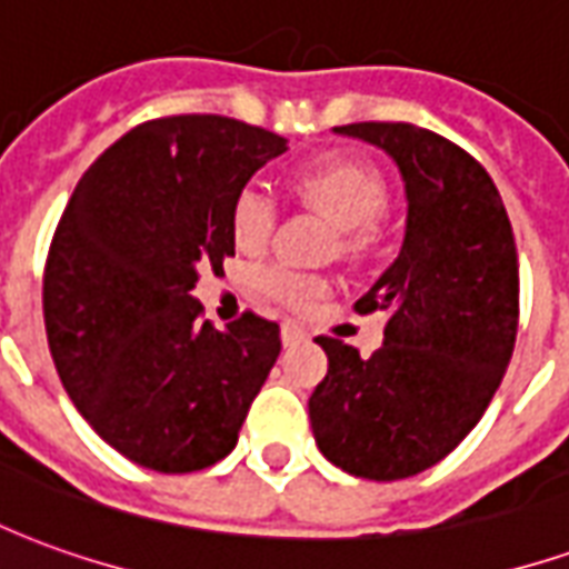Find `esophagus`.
I'll return each instance as SVG.
<instances>
[{
	"instance_id": "34e87169",
	"label": "esophagus",
	"mask_w": 569,
	"mask_h": 569,
	"mask_svg": "<svg viewBox=\"0 0 569 569\" xmlns=\"http://www.w3.org/2000/svg\"><path fill=\"white\" fill-rule=\"evenodd\" d=\"M280 338H283V347H296L298 341H305V329H301V326H296V322H283Z\"/></svg>"
}]
</instances>
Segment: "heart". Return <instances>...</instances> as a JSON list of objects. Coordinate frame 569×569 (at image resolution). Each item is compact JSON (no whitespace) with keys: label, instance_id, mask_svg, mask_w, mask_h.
Masks as SVG:
<instances>
[{"label":"heart","instance_id":"obj_1","mask_svg":"<svg viewBox=\"0 0 569 569\" xmlns=\"http://www.w3.org/2000/svg\"><path fill=\"white\" fill-rule=\"evenodd\" d=\"M292 191L308 207L322 212L335 228H341L350 243H359L381 219L390 203V186L375 163L350 154H326L296 167ZM277 203L259 188H243L231 207V234L240 249H261L273 234ZM261 289L283 305H305L322 292L320 280L301 277L289 268H268L261 273Z\"/></svg>","mask_w":569,"mask_h":569}]
</instances>
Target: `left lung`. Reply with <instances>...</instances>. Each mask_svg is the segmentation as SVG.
Listing matches in <instances>:
<instances>
[{
    "label": "left lung",
    "mask_w": 569,
    "mask_h": 569,
    "mask_svg": "<svg viewBox=\"0 0 569 569\" xmlns=\"http://www.w3.org/2000/svg\"><path fill=\"white\" fill-rule=\"evenodd\" d=\"M341 137L383 149L406 182L396 261L357 301L383 310L369 359L317 338L329 371L310 393L322 457L357 478L418 476L460 445L500 387L518 332V252L488 170L432 130L362 121Z\"/></svg>",
    "instance_id": "1"
}]
</instances>
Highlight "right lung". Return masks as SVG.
I'll use <instances>...</instances> for the list:
<instances>
[{
    "mask_svg": "<svg viewBox=\"0 0 569 569\" xmlns=\"http://www.w3.org/2000/svg\"><path fill=\"white\" fill-rule=\"evenodd\" d=\"M286 142L234 118H158L69 198L44 268L48 347L81 418L137 466L179 476L228 457L280 357L277 322L216 329L191 289L234 256L231 207Z\"/></svg>",
    "mask_w": 569,
    "mask_h": 569,
    "instance_id": "obj_1",
    "label": "right lung"
}]
</instances>
